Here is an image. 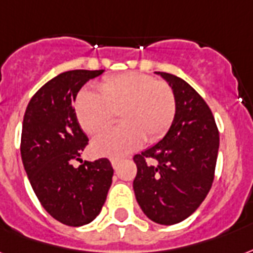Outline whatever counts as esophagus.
<instances>
[{
	"label": "esophagus",
	"mask_w": 253,
	"mask_h": 253,
	"mask_svg": "<svg viewBox=\"0 0 253 253\" xmlns=\"http://www.w3.org/2000/svg\"><path fill=\"white\" fill-rule=\"evenodd\" d=\"M119 165L118 159H111V166H113V169H117Z\"/></svg>",
	"instance_id": "esophagus-1"
}]
</instances>
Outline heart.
I'll use <instances>...</instances> for the list:
<instances>
[{
	"instance_id": "obj_1",
	"label": "heart",
	"mask_w": 253,
	"mask_h": 253,
	"mask_svg": "<svg viewBox=\"0 0 253 253\" xmlns=\"http://www.w3.org/2000/svg\"><path fill=\"white\" fill-rule=\"evenodd\" d=\"M99 94L84 88L74 109L84 131L96 134L115 121L122 126L96 135L91 148L96 155L119 158L138 150L144 140L155 142L169 130L176 111L175 95L169 84L139 73L114 75L98 84Z\"/></svg>"
}]
</instances>
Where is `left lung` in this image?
Returning a JSON list of instances; mask_svg holds the SVG:
<instances>
[{"mask_svg":"<svg viewBox=\"0 0 253 253\" xmlns=\"http://www.w3.org/2000/svg\"><path fill=\"white\" fill-rule=\"evenodd\" d=\"M175 95L176 111L158 143L135 155L136 202L158 224L180 223L199 208L211 190L219 151V132L211 110L186 81L155 71ZM144 157L156 163L148 165Z\"/></svg>","mask_w":253,"mask_h":253,"instance_id":"left-lung-1","label":"left lung"}]
</instances>
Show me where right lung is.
<instances>
[{
  "instance_id": "right-lung-1",
  "label": "right lung",
  "mask_w": 253,
  "mask_h": 253,
  "mask_svg": "<svg viewBox=\"0 0 253 253\" xmlns=\"http://www.w3.org/2000/svg\"><path fill=\"white\" fill-rule=\"evenodd\" d=\"M103 70H70L54 77L29 102L22 123L21 158L34 194L55 220L88 224L105 204L114 169L106 158L71 162L88 144L73 103L86 82Z\"/></svg>"
}]
</instances>
